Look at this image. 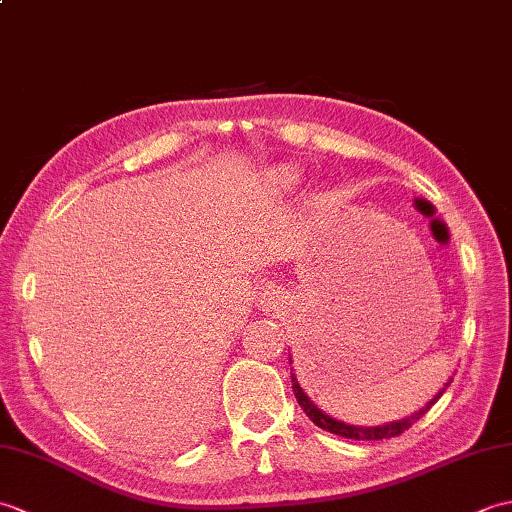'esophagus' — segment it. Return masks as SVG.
<instances>
[{"instance_id":"34e87169","label":"esophagus","mask_w":512,"mask_h":512,"mask_svg":"<svg viewBox=\"0 0 512 512\" xmlns=\"http://www.w3.org/2000/svg\"><path fill=\"white\" fill-rule=\"evenodd\" d=\"M264 299H266V303H277L279 295H277V292H268V297H264Z\"/></svg>"}]
</instances>
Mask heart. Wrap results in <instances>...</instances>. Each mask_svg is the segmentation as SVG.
I'll return each instance as SVG.
<instances>
[{"label":"heart","instance_id":"b5f03b06","mask_svg":"<svg viewBox=\"0 0 512 512\" xmlns=\"http://www.w3.org/2000/svg\"><path fill=\"white\" fill-rule=\"evenodd\" d=\"M295 180H297V173L295 171L286 169V171L279 173V182L284 184V187H290V184H295Z\"/></svg>","mask_w":512,"mask_h":512}]
</instances>
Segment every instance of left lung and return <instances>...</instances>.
Masks as SVG:
<instances>
[{
    "label": "left lung",
    "mask_w": 512,
    "mask_h": 512,
    "mask_svg": "<svg viewBox=\"0 0 512 512\" xmlns=\"http://www.w3.org/2000/svg\"><path fill=\"white\" fill-rule=\"evenodd\" d=\"M449 383H451V380H449ZM449 383H447V385H449ZM292 391H295L297 402L301 405V409L306 411V416H308L314 424H317V427L334 433V436H343V438H352V440H387V438L400 436V433H405L413 422H418V420L424 416V413H427L433 405H436V400L442 396L444 389L440 391V394H438L436 398H433V400L429 402L427 407L420 409L418 413H413V416H409V418H405V420L383 424V427H354V424H345V422H339V420L330 418L328 413H323L321 409H317V405H312V400H310L306 394H303V389L299 387L295 374H292Z\"/></svg>",
    "instance_id": "obj_1"
}]
</instances>
